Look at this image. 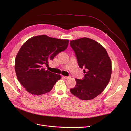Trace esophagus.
I'll list each match as a JSON object with an SVG mask.
<instances>
[{
  "label": "esophagus",
  "mask_w": 131,
  "mask_h": 131,
  "mask_svg": "<svg viewBox=\"0 0 131 131\" xmlns=\"http://www.w3.org/2000/svg\"><path fill=\"white\" fill-rule=\"evenodd\" d=\"M63 78H64L65 79H68V78H70V77L69 76V77H64V76H63Z\"/></svg>",
  "instance_id": "1"
}]
</instances>
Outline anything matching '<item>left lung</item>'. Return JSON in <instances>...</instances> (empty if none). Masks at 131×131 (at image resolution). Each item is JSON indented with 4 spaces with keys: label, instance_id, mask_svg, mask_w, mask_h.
<instances>
[{
    "label": "left lung",
    "instance_id": "1",
    "mask_svg": "<svg viewBox=\"0 0 131 131\" xmlns=\"http://www.w3.org/2000/svg\"><path fill=\"white\" fill-rule=\"evenodd\" d=\"M70 45L85 73L82 79H75L76 86L70 89V92L81 100H92L108 84L112 74L110 59L104 47L92 39L82 38L70 41Z\"/></svg>",
    "mask_w": 131,
    "mask_h": 131
}]
</instances>
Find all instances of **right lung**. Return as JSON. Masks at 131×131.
Masks as SVG:
<instances>
[{"label":"right lung","instance_id":"obj_1","mask_svg":"<svg viewBox=\"0 0 131 131\" xmlns=\"http://www.w3.org/2000/svg\"><path fill=\"white\" fill-rule=\"evenodd\" d=\"M68 40L50 38L46 35L31 38L19 50L15 59V69L18 80L28 92L41 95L50 92L60 75L46 70L50 60L64 51Z\"/></svg>","mask_w":131,"mask_h":131}]
</instances>
